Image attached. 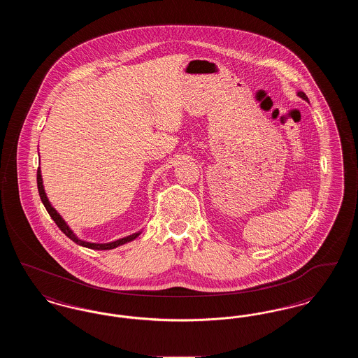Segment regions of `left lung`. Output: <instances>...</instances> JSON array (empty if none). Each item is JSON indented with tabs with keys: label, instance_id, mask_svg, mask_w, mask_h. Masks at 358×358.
<instances>
[{
	"label": "left lung",
	"instance_id": "8db88e82",
	"mask_svg": "<svg viewBox=\"0 0 358 358\" xmlns=\"http://www.w3.org/2000/svg\"><path fill=\"white\" fill-rule=\"evenodd\" d=\"M298 96H299V98H302V99H305V101H308V99H307L306 94H305V92H302V91H299V92H298Z\"/></svg>",
	"mask_w": 358,
	"mask_h": 358
}]
</instances>
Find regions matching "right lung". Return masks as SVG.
<instances>
[{
  "mask_svg": "<svg viewBox=\"0 0 358 358\" xmlns=\"http://www.w3.org/2000/svg\"><path fill=\"white\" fill-rule=\"evenodd\" d=\"M37 189H38L40 199H41L44 206H45L47 212L50 213V216L53 219V222H56V225L62 229V232H63L66 236H69L72 241H75V243L79 244V245H83V247L91 248V250H113V248H117L118 245H122V244H124V243H127V241L134 240V238H138L139 234H141V232H136V234H133V235H130V236H126V238H120V240H115V241H111V243H104V244H96V243L83 241V240H80V238H78L75 236V234L69 229V225L62 219V216H60V215L56 212V209L50 204V201H48V199H47V194H45V190H44V187H43V178H41V171H40V168L37 169Z\"/></svg>",
  "mask_w": 358,
  "mask_h": 358,
  "instance_id": "add662e5",
  "label": "right lung"
}]
</instances>
